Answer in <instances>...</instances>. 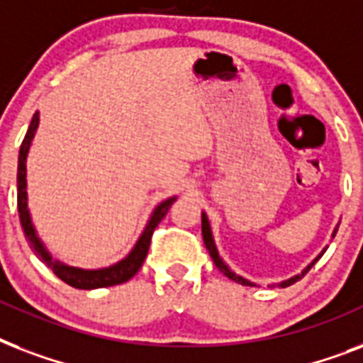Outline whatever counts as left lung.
I'll use <instances>...</instances> for the list:
<instances>
[{"label": "left lung", "instance_id": "8db88e82", "mask_svg": "<svg viewBox=\"0 0 363 363\" xmlns=\"http://www.w3.org/2000/svg\"><path fill=\"white\" fill-rule=\"evenodd\" d=\"M201 233H203V242H205V247H207V250H209L211 258H213V262H215L216 267H218V269H220L222 273H224V275L228 277V279H232V281L239 282V284H245V286H256V284H252V282L247 281V279H242L241 275H238L235 271L230 269V267H228V265L224 264V262H222V258H220V256H218V250H216V245H215V239H213V233H211L209 218H207V215H205V213H201ZM335 233H337V228L333 230L332 238H335ZM322 252H326V248H324ZM320 256H322V254H318V258L313 259V262H311V264L307 265V267H305L303 271H301V275H296V277H292V279H288V281L279 282L277 286L286 288V286H290V284H294V282H298L299 279H301V277H303L305 273H307V271H309L311 267H313V265H315L316 262H318V259H320Z\"/></svg>", "mask_w": 363, "mask_h": 363}]
</instances>
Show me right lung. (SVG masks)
Wrapping results in <instances>:
<instances>
[{"label":"right lung","mask_w":363,"mask_h":363,"mask_svg":"<svg viewBox=\"0 0 363 363\" xmlns=\"http://www.w3.org/2000/svg\"><path fill=\"white\" fill-rule=\"evenodd\" d=\"M37 125H39V113L33 115L30 128H28V133H26L24 141L20 145L18 173H16V201H18L20 224H22V230H24V235L26 239H28V242H30V247L33 248V252H35L37 256L54 271V275L58 277V279H62L64 282H67L69 286L79 288V290H94V288L115 286V284H122V282L130 281L131 277L139 271V267L143 265L145 258H147L154 230H156V226L162 222V218L167 215V211H169V207L173 205V201H175L177 198L165 199V201H162V203L154 209L152 216H150V220H148L147 228H145V232L141 233L139 241L135 242V247L131 248V252L128 254L124 259H121L118 264L111 265V267H104V269H81V267H71V265L62 264L58 259H52V256L48 254V250L45 248L41 239L37 238L35 228L31 224L30 211H28L26 158H28V152H30L31 141H33V135H35Z\"/></svg>","instance_id":"add662e5"}]
</instances>
